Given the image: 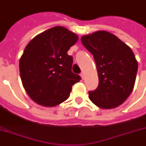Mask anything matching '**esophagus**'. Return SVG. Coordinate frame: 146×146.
<instances>
[{"label": "esophagus", "instance_id": "1", "mask_svg": "<svg viewBox=\"0 0 146 146\" xmlns=\"http://www.w3.org/2000/svg\"><path fill=\"white\" fill-rule=\"evenodd\" d=\"M80 77H81V78L83 80L85 79V75H84V73H83V72H82L81 74H80Z\"/></svg>", "mask_w": 146, "mask_h": 146}]
</instances>
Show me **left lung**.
I'll use <instances>...</instances> for the list:
<instances>
[{
    "label": "left lung",
    "instance_id": "obj_1",
    "mask_svg": "<svg viewBox=\"0 0 146 146\" xmlns=\"http://www.w3.org/2000/svg\"><path fill=\"white\" fill-rule=\"evenodd\" d=\"M81 42L94 56L99 78L98 88L88 92V98L100 109L117 108L125 101L134 88L138 68L134 52L106 31L83 35Z\"/></svg>",
    "mask_w": 146,
    "mask_h": 146
}]
</instances>
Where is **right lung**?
<instances>
[{"label": "right lung", "instance_id": "obj_1", "mask_svg": "<svg viewBox=\"0 0 146 146\" xmlns=\"http://www.w3.org/2000/svg\"><path fill=\"white\" fill-rule=\"evenodd\" d=\"M78 36L63 27H54L36 35L20 58L24 89L31 99L45 107L66 100L80 77L72 72L73 60L67 52Z\"/></svg>", "mask_w": 146, "mask_h": 146}]
</instances>
